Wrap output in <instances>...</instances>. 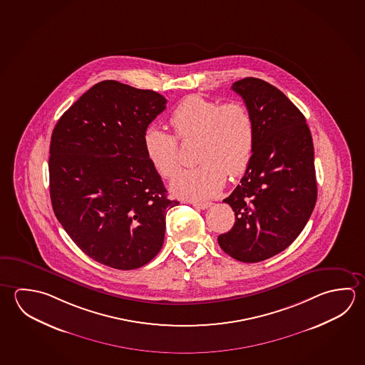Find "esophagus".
Instances as JSON below:
<instances>
[{"label":"esophagus","instance_id":"1","mask_svg":"<svg viewBox=\"0 0 365 365\" xmlns=\"http://www.w3.org/2000/svg\"><path fill=\"white\" fill-rule=\"evenodd\" d=\"M195 207H197V209H201V210H205V209H209L210 207L211 202L210 201H192L191 202Z\"/></svg>","mask_w":365,"mask_h":365}]
</instances>
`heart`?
Instances as JSON below:
<instances>
[{
	"label": "heart",
	"instance_id": "1",
	"mask_svg": "<svg viewBox=\"0 0 365 365\" xmlns=\"http://www.w3.org/2000/svg\"><path fill=\"white\" fill-rule=\"evenodd\" d=\"M173 135L150 127L143 135L148 161L164 178L180 169L178 141L197 138L200 165L180 172L170 183L175 196L202 200L223 188L227 174L236 178L249 168L255 146V125L241 103L222 105L198 95L180 101L170 115Z\"/></svg>",
	"mask_w": 365,
	"mask_h": 365
}]
</instances>
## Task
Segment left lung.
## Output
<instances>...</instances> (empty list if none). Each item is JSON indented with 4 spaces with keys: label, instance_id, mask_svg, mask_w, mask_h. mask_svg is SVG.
<instances>
[{
    "label": "left lung",
    "instance_id": "8db88e82",
    "mask_svg": "<svg viewBox=\"0 0 365 365\" xmlns=\"http://www.w3.org/2000/svg\"><path fill=\"white\" fill-rule=\"evenodd\" d=\"M232 90L254 119L255 146L240 185L223 200L236 222L217 242L236 260L262 262L287 249L313 212V138L305 116L274 86L250 77Z\"/></svg>",
    "mask_w": 365,
    "mask_h": 365
}]
</instances>
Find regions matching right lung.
Wrapping results in <instances>:
<instances>
[{"mask_svg":"<svg viewBox=\"0 0 365 365\" xmlns=\"http://www.w3.org/2000/svg\"><path fill=\"white\" fill-rule=\"evenodd\" d=\"M167 98L116 81L95 84L58 119L50 145V196L58 222L91 259L130 270L165 236L168 197L143 135Z\"/></svg>","mask_w":365,"mask_h":365,"instance_id":"right-lung-1","label":"right lung"}]
</instances>
